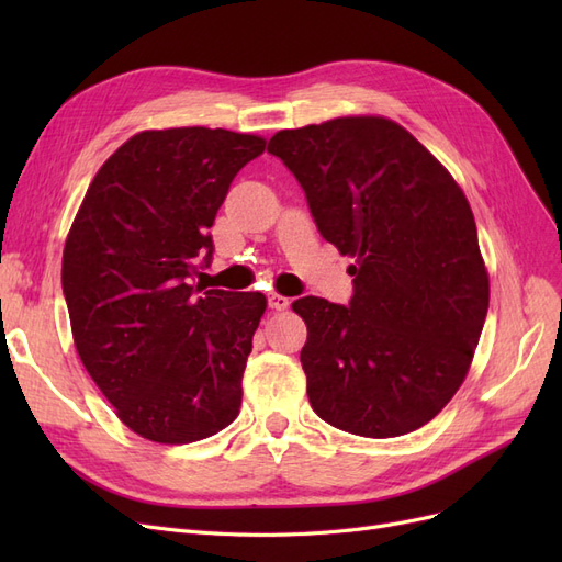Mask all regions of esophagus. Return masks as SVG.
Returning a JSON list of instances; mask_svg holds the SVG:
<instances>
[{
    "instance_id": "esophagus-1",
    "label": "esophagus",
    "mask_w": 562,
    "mask_h": 562,
    "mask_svg": "<svg viewBox=\"0 0 562 562\" xmlns=\"http://www.w3.org/2000/svg\"><path fill=\"white\" fill-rule=\"evenodd\" d=\"M267 304H269L271 310L281 312V310H285V307H288V304H291V300L283 297V295H279V293H267Z\"/></svg>"
}]
</instances>
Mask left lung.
Wrapping results in <instances>:
<instances>
[{
  "instance_id": "8db88e82",
  "label": "left lung",
  "mask_w": 562,
  "mask_h": 562,
  "mask_svg": "<svg viewBox=\"0 0 562 562\" xmlns=\"http://www.w3.org/2000/svg\"><path fill=\"white\" fill-rule=\"evenodd\" d=\"M267 151L300 182L323 239L356 258L347 307L293 302L314 413L366 438L424 427L462 386L490 302L464 192L384 116L279 131Z\"/></svg>"
}]
</instances>
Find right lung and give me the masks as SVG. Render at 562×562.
I'll return each mask as SVG.
<instances>
[{"mask_svg": "<svg viewBox=\"0 0 562 562\" xmlns=\"http://www.w3.org/2000/svg\"><path fill=\"white\" fill-rule=\"evenodd\" d=\"M258 135L166 128L133 135L89 184L67 234L63 295L83 368L131 431L194 443L239 415L262 293L192 285L211 227Z\"/></svg>", "mask_w": 562, "mask_h": 562, "instance_id": "right-lung-1", "label": "right lung"}]
</instances>
